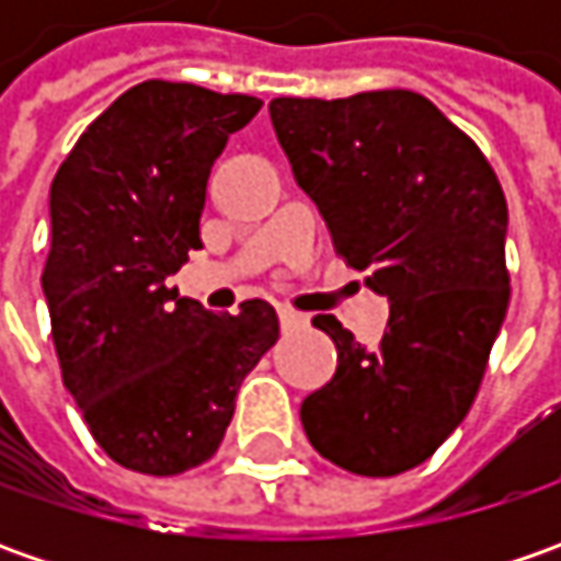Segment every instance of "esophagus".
<instances>
[{
  "label": "esophagus",
  "mask_w": 561,
  "mask_h": 561,
  "mask_svg": "<svg viewBox=\"0 0 561 561\" xmlns=\"http://www.w3.org/2000/svg\"><path fill=\"white\" fill-rule=\"evenodd\" d=\"M277 318H280V328H284V331H302V328H309V314L293 312L287 306L277 309Z\"/></svg>",
  "instance_id": "1"
}]
</instances>
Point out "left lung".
<instances>
[{
  "label": "left lung",
  "instance_id": "obj_1",
  "mask_svg": "<svg viewBox=\"0 0 561 561\" xmlns=\"http://www.w3.org/2000/svg\"><path fill=\"white\" fill-rule=\"evenodd\" d=\"M268 112L336 255L390 299L375 350L314 314L336 371L299 419L328 462L393 478L437 453L484 380L508 309L503 186L478 142L412 90L280 96Z\"/></svg>",
  "mask_w": 561,
  "mask_h": 561
}]
</instances>
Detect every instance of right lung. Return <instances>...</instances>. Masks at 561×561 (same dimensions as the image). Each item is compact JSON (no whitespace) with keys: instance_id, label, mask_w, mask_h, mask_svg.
<instances>
[{"instance_id":"obj_1","label":"right lung","mask_w":561,"mask_h":561,"mask_svg":"<svg viewBox=\"0 0 561 561\" xmlns=\"http://www.w3.org/2000/svg\"><path fill=\"white\" fill-rule=\"evenodd\" d=\"M262 99L142 80L75 142L49 190L43 293L61 380L93 440L130 471L208 462L243 377L277 343L265 299L205 312L168 277L203 247L205 184Z\"/></svg>"}]
</instances>
